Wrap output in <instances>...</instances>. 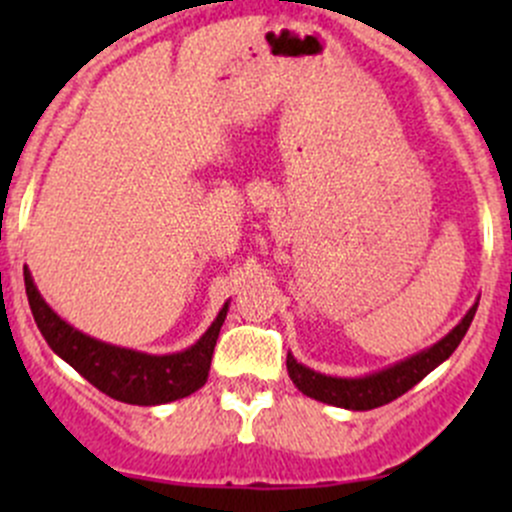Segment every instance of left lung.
I'll return each instance as SVG.
<instances>
[{
	"label": "left lung",
	"mask_w": 512,
	"mask_h": 512,
	"mask_svg": "<svg viewBox=\"0 0 512 512\" xmlns=\"http://www.w3.org/2000/svg\"><path fill=\"white\" fill-rule=\"evenodd\" d=\"M480 299V297H478ZM478 302L463 314L461 322L438 339L431 347L421 349V352L406 356V359L394 361V364L384 366L379 371H369L364 376H329L322 371H314L304 366L302 361L294 359L292 352H287V371L292 384L302 391L304 396L322 404L337 406V409L349 411H371L379 406L391 404L394 399L404 396L406 391L414 389L421 379H426L436 366H441L448 359L461 339L466 337L468 327H471L473 317H476Z\"/></svg>",
	"instance_id": "left-lung-1"
}]
</instances>
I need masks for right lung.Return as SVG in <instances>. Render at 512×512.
Segmentation results:
<instances>
[{
  "instance_id": "right-lung-1",
  "label": "right lung",
  "mask_w": 512,
  "mask_h": 512,
  "mask_svg": "<svg viewBox=\"0 0 512 512\" xmlns=\"http://www.w3.org/2000/svg\"><path fill=\"white\" fill-rule=\"evenodd\" d=\"M24 285H27L36 327L44 334L51 352L74 366L89 384L111 399L136 406L170 404L195 394L208 381L215 342L230 309V299L220 307L218 317L205 329L203 337L188 349L173 354H148L101 342L71 327L41 297L27 265H24Z\"/></svg>"
}]
</instances>
